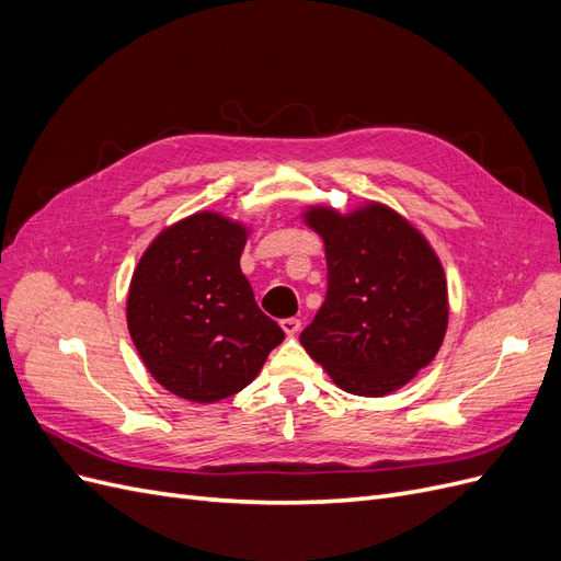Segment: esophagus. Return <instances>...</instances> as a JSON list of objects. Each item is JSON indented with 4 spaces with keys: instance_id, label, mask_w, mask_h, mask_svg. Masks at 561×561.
I'll return each instance as SVG.
<instances>
[{
    "instance_id": "1",
    "label": "esophagus",
    "mask_w": 561,
    "mask_h": 561,
    "mask_svg": "<svg viewBox=\"0 0 561 561\" xmlns=\"http://www.w3.org/2000/svg\"><path fill=\"white\" fill-rule=\"evenodd\" d=\"M280 328H283L285 334H297L299 328H301V320L299 318H283Z\"/></svg>"
}]
</instances>
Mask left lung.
Listing matches in <instances>:
<instances>
[{
    "instance_id": "1",
    "label": "left lung",
    "mask_w": 561,
    "mask_h": 561,
    "mask_svg": "<svg viewBox=\"0 0 561 561\" xmlns=\"http://www.w3.org/2000/svg\"><path fill=\"white\" fill-rule=\"evenodd\" d=\"M325 241L328 293L301 346L339 388L381 398L443 346L447 283L437 254L398 213L369 203L351 215L311 208Z\"/></svg>"
}]
</instances>
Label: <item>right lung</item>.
<instances>
[{"mask_svg":"<svg viewBox=\"0 0 561 561\" xmlns=\"http://www.w3.org/2000/svg\"><path fill=\"white\" fill-rule=\"evenodd\" d=\"M245 227L196 213L161 231L135 268L128 332L149 375L192 402L243 390L285 332L241 271Z\"/></svg>","mask_w":561,"mask_h":561,"instance_id":"1","label":"right lung"}]
</instances>
